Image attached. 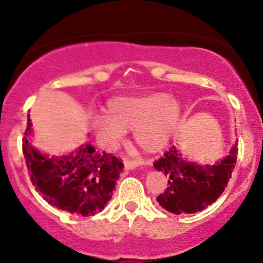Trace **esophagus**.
I'll return each instance as SVG.
<instances>
[{"instance_id":"1","label":"esophagus","mask_w":263,"mask_h":263,"mask_svg":"<svg viewBox=\"0 0 263 263\" xmlns=\"http://www.w3.org/2000/svg\"><path fill=\"white\" fill-rule=\"evenodd\" d=\"M123 164H125V168L126 170H135L136 167H138L140 165V162L138 161H132V159L129 158H123Z\"/></svg>"}]
</instances>
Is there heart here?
Here are the masks:
<instances>
[{
	"label": "heart",
	"mask_w": 263,
	"mask_h": 263,
	"mask_svg": "<svg viewBox=\"0 0 263 263\" xmlns=\"http://www.w3.org/2000/svg\"><path fill=\"white\" fill-rule=\"evenodd\" d=\"M180 119V105L164 92H148L115 98L107 105V117L100 120L96 135L107 146L122 140L134 129L136 143L146 152L167 146Z\"/></svg>",
	"instance_id": "b5f03b06"
}]
</instances>
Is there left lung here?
I'll list each match as a JSON object with an SVG mask.
<instances>
[{"mask_svg":"<svg viewBox=\"0 0 263 263\" xmlns=\"http://www.w3.org/2000/svg\"><path fill=\"white\" fill-rule=\"evenodd\" d=\"M237 143L230 155L215 165H199L183 159L176 146L155 162V168L167 177V188L157 197L159 205L172 214H193L204 210L222 194L236 164Z\"/></svg>","mask_w":263,"mask_h":263,"instance_id":"8db88e82","label":"left lung"}]
</instances>
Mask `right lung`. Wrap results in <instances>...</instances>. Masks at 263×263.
Listing matches in <instances>:
<instances>
[{
  "label": "right lung",
  "mask_w": 263,
  "mask_h": 263,
  "mask_svg": "<svg viewBox=\"0 0 263 263\" xmlns=\"http://www.w3.org/2000/svg\"><path fill=\"white\" fill-rule=\"evenodd\" d=\"M32 123L28 117L22 149L31 182L45 201L78 216L100 213L112 197L122 159L112 153L95 152L90 144L69 156L42 155L29 143Z\"/></svg>",
  "instance_id": "right-lung-1"
}]
</instances>
